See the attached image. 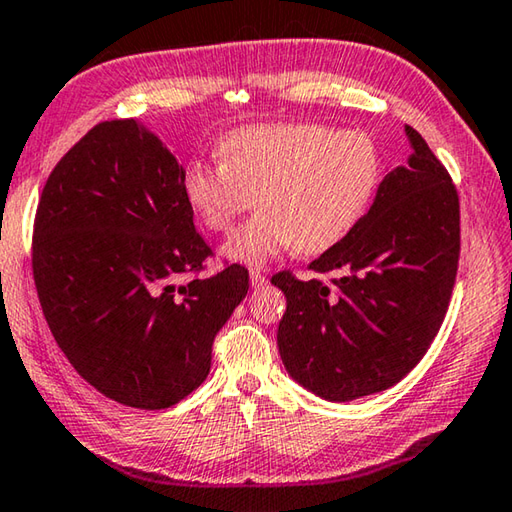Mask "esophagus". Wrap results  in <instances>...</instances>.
<instances>
[{"label": "esophagus", "mask_w": 512, "mask_h": 512, "mask_svg": "<svg viewBox=\"0 0 512 512\" xmlns=\"http://www.w3.org/2000/svg\"><path fill=\"white\" fill-rule=\"evenodd\" d=\"M249 281H251V285H254V288H263V285L267 283V276L261 270H251Z\"/></svg>", "instance_id": "1"}]
</instances>
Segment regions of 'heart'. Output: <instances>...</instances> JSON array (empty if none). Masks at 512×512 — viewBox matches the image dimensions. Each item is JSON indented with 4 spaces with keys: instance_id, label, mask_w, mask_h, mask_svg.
<instances>
[{
    "instance_id": "1",
    "label": "heart",
    "mask_w": 512,
    "mask_h": 512,
    "mask_svg": "<svg viewBox=\"0 0 512 512\" xmlns=\"http://www.w3.org/2000/svg\"><path fill=\"white\" fill-rule=\"evenodd\" d=\"M222 159H191L182 191L211 231H227L261 206L224 242L229 261L261 267L290 249L315 256L339 245L369 211L382 175L375 141L324 123H261L220 141Z\"/></svg>"
}]
</instances>
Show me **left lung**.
<instances>
[{
    "label": "left lung",
    "instance_id": "obj_1",
    "mask_svg": "<svg viewBox=\"0 0 512 512\" xmlns=\"http://www.w3.org/2000/svg\"><path fill=\"white\" fill-rule=\"evenodd\" d=\"M411 155L391 168L369 213L310 263L333 285L272 276L288 308L279 353L294 382L330 402L393 387L441 328L459 265V195L445 166L405 125Z\"/></svg>",
    "mask_w": 512,
    "mask_h": 512
}]
</instances>
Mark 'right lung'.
Here are the masks:
<instances>
[{
	"instance_id": "1",
	"label": "right lung",
	"mask_w": 512,
	"mask_h": 512,
	"mask_svg": "<svg viewBox=\"0 0 512 512\" xmlns=\"http://www.w3.org/2000/svg\"><path fill=\"white\" fill-rule=\"evenodd\" d=\"M182 175L146 125L105 121L58 161L35 213L44 319L80 378L125 407L166 409L200 387L249 290L240 265L177 283L211 256Z\"/></svg>"
}]
</instances>
